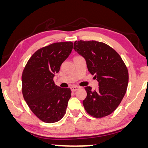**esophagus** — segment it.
<instances>
[{
  "instance_id": "34e87169",
  "label": "esophagus",
  "mask_w": 148,
  "mask_h": 148,
  "mask_svg": "<svg viewBox=\"0 0 148 148\" xmlns=\"http://www.w3.org/2000/svg\"><path fill=\"white\" fill-rule=\"evenodd\" d=\"M79 86H72V87H71V90L72 92H75L76 90H77L79 89Z\"/></svg>"
}]
</instances>
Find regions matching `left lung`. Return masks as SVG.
Segmentation results:
<instances>
[{
    "label": "left lung",
    "instance_id": "1",
    "mask_svg": "<svg viewBox=\"0 0 148 148\" xmlns=\"http://www.w3.org/2000/svg\"><path fill=\"white\" fill-rule=\"evenodd\" d=\"M74 49L86 59L88 69L99 82L95 90L85 88L84 109L94 118L109 116L116 110L125 95L128 71L119 53L112 47L96 41H75Z\"/></svg>",
    "mask_w": 148,
    "mask_h": 148
}]
</instances>
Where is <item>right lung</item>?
Returning <instances> with one entry per match:
<instances>
[{
	"label": "right lung",
	"instance_id": "right-lung-1",
	"mask_svg": "<svg viewBox=\"0 0 148 148\" xmlns=\"http://www.w3.org/2000/svg\"><path fill=\"white\" fill-rule=\"evenodd\" d=\"M71 41L51 43L36 50L25 66L22 75L24 99L32 112L46 123L61 120L71 96L69 88L55 85L54 74L71 52Z\"/></svg>",
	"mask_w": 148,
	"mask_h": 148
}]
</instances>
